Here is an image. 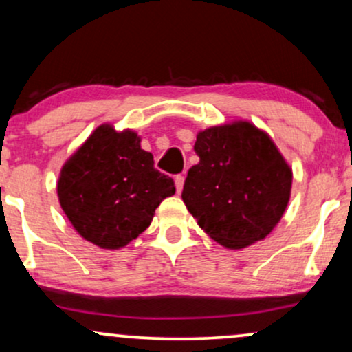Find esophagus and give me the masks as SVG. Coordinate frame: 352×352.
Segmentation results:
<instances>
[{
    "label": "esophagus",
    "mask_w": 352,
    "mask_h": 352,
    "mask_svg": "<svg viewBox=\"0 0 352 352\" xmlns=\"http://www.w3.org/2000/svg\"><path fill=\"white\" fill-rule=\"evenodd\" d=\"M184 182H185V175L184 173H180V175H175V188L177 192H182V188H184Z\"/></svg>",
    "instance_id": "esophagus-1"
}]
</instances>
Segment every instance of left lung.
I'll list each match as a JSON object with an SVG mask.
<instances>
[{"instance_id": "8db88e82", "label": "left lung", "mask_w": 352, "mask_h": 352, "mask_svg": "<svg viewBox=\"0 0 352 352\" xmlns=\"http://www.w3.org/2000/svg\"><path fill=\"white\" fill-rule=\"evenodd\" d=\"M184 184L185 207L204 232L227 248L263 240L285 213L292 170L265 132L248 122L220 125L197 135Z\"/></svg>"}]
</instances>
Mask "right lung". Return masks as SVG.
<instances>
[{"mask_svg": "<svg viewBox=\"0 0 352 352\" xmlns=\"http://www.w3.org/2000/svg\"><path fill=\"white\" fill-rule=\"evenodd\" d=\"M175 193L172 177L153 167L131 131L100 125L67 160L58 182L72 227L106 250L125 246L151 225L160 201Z\"/></svg>", "mask_w": 352, "mask_h": 352, "instance_id": "obj_1", "label": "right lung"}]
</instances>
